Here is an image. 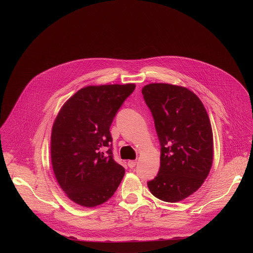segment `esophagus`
<instances>
[{
	"label": "esophagus",
	"instance_id": "obj_1",
	"mask_svg": "<svg viewBox=\"0 0 253 253\" xmlns=\"http://www.w3.org/2000/svg\"><path fill=\"white\" fill-rule=\"evenodd\" d=\"M136 164H137V161H135V160L128 161V166H129V168H134Z\"/></svg>",
	"mask_w": 253,
	"mask_h": 253
}]
</instances>
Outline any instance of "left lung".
<instances>
[{
    "label": "left lung",
    "mask_w": 253,
    "mask_h": 253,
    "mask_svg": "<svg viewBox=\"0 0 253 253\" xmlns=\"http://www.w3.org/2000/svg\"><path fill=\"white\" fill-rule=\"evenodd\" d=\"M161 144L160 169L148 182L158 199L175 203L194 194L207 178L213 161V134L208 114L190 89L152 83L142 90Z\"/></svg>",
    "instance_id": "left-lung-1"
}]
</instances>
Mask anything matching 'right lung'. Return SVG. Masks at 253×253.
<instances>
[{
	"label": "right lung",
	"mask_w": 253,
	"mask_h": 253,
	"mask_svg": "<svg viewBox=\"0 0 253 253\" xmlns=\"http://www.w3.org/2000/svg\"><path fill=\"white\" fill-rule=\"evenodd\" d=\"M134 89L135 84L90 85L58 112L51 132V163L59 187L74 203L103 204L121 183L125 169L113 158L110 127Z\"/></svg>",
	"instance_id": "add662e5"
}]
</instances>
